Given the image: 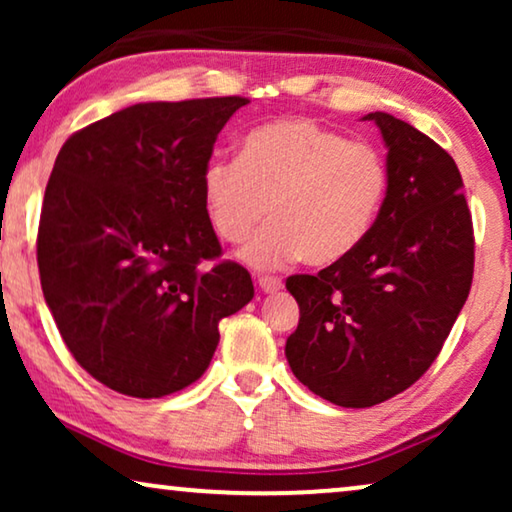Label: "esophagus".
Instances as JSON below:
<instances>
[{
  "label": "esophagus",
  "instance_id": "1",
  "mask_svg": "<svg viewBox=\"0 0 512 512\" xmlns=\"http://www.w3.org/2000/svg\"><path fill=\"white\" fill-rule=\"evenodd\" d=\"M258 286H261V289H263L265 293H277V291L284 286V282H282V279H279V277L261 275V277H258Z\"/></svg>",
  "mask_w": 512,
  "mask_h": 512
}]
</instances>
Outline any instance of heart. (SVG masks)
Wrapping results in <instances>:
<instances>
[{
  "label": "heart",
  "instance_id": "1",
  "mask_svg": "<svg viewBox=\"0 0 512 512\" xmlns=\"http://www.w3.org/2000/svg\"><path fill=\"white\" fill-rule=\"evenodd\" d=\"M384 153L363 139H347L312 118H279L251 130L240 158L216 156L202 170V202L209 226L242 249L256 268H275L303 256L331 265L359 247L387 198Z\"/></svg>",
  "mask_w": 512,
  "mask_h": 512
}]
</instances>
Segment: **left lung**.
I'll list each match as a JSON object with an SVG mask.
<instances>
[{
	"label": "left lung",
	"instance_id": "8db88e82",
	"mask_svg": "<svg viewBox=\"0 0 512 512\" xmlns=\"http://www.w3.org/2000/svg\"><path fill=\"white\" fill-rule=\"evenodd\" d=\"M389 188L359 247L319 275H293L300 307L286 340L293 375L342 408L401 394L443 349L473 282V221L450 153L375 111Z\"/></svg>",
	"mask_w": 512,
	"mask_h": 512
}]
</instances>
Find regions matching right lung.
I'll return each mask as SVG.
<instances>
[{
	"instance_id": "obj_1",
	"label": "right lung",
	"mask_w": 512,
	"mask_h": 512,
	"mask_svg": "<svg viewBox=\"0 0 512 512\" xmlns=\"http://www.w3.org/2000/svg\"><path fill=\"white\" fill-rule=\"evenodd\" d=\"M247 97L142 102L62 144L37 263L69 352L104 387L160 398L205 373L219 321L254 298L202 202L214 142Z\"/></svg>"
}]
</instances>
